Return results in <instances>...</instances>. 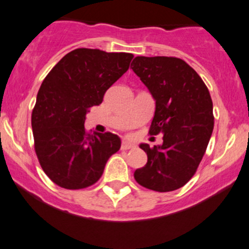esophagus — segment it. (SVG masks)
Wrapping results in <instances>:
<instances>
[{
	"label": "esophagus",
	"instance_id": "1",
	"mask_svg": "<svg viewBox=\"0 0 249 249\" xmlns=\"http://www.w3.org/2000/svg\"><path fill=\"white\" fill-rule=\"evenodd\" d=\"M132 148H136L135 143L127 142V141H124V142L122 143V149H124V150H127V149H132Z\"/></svg>",
	"mask_w": 249,
	"mask_h": 249
}]
</instances>
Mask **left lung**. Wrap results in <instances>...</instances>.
<instances>
[{"instance_id":"obj_1","label":"left lung","mask_w":249,"mask_h":249,"mask_svg":"<svg viewBox=\"0 0 249 249\" xmlns=\"http://www.w3.org/2000/svg\"><path fill=\"white\" fill-rule=\"evenodd\" d=\"M131 68L155 100L149 133L163 135L161 145L141 143L148 162L133 177L149 190H178L195 175L213 135L210 93L195 69L180 58L137 56Z\"/></svg>"}]
</instances>
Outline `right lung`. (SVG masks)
I'll use <instances>...</instances> for the list:
<instances>
[{
    "label": "right lung",
    "instance_id": "add662e5",
    "mask_svg": "<svg viewBox=\"0 0 249 249\" xmlns=\"http://www.w3.org/2000/svg\"><path fill=\"white\" fill-rule=\"evenodd\" d=\"M132 53L76 49L52 68L32 112L35 148L40 166L56 185L78 190L95 184L122 141L111 132L88 133L86 116L127 71Z\"/></svg>",
    "mask_w": 249,
    "mask_h": 249
}]
</instances>
